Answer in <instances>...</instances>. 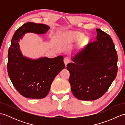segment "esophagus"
Masks as SVG:
<instances>
[{"label": "esophagus", "instance_id": "34e87169", "mask_svg": "<svg viewBox=\"0 0 125 125\" xmlns=\"http://www.w3.org/2000/svg\"><path fill=\"white\" fill-rule=\"evenodd\" d=\"M64 64H65V65H67L68 63H69L70 62V59L68 57H64Z\"/></svg>", "mask_w": 125, "mask_h": 125}]
</instances>
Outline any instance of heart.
Returning a JSON list of instances; mask_svg holds the SVG:
<instances>
[{
    "label": "heart",
    "mask_w": 125,
    "mask_h": 125,
    "mask_svg": "<svg viewBox=\"0 0 125 125\" xmlns=\"http://www.w3.org/2000/svg\"><path fill=\"white\" fill-rule=\"evenodd\" d=\"M68 37L70 40H79L83 37V35L81 33L73 32L68 34ZM88 39L87 38H84L82 39V43L85 44L86 42H88Z\"/></svg>",
    "instance_id": "obj_1"
}]
</instances>
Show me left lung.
Wrapping results in <instances>:
<instances>
[{
  "label": "left lung",
  "instance_id": "8db88e82",
  "mask_svg": "<svg viewBox=\"0 0 125 125\" xmlns=\"http://www.w3.org/2000/svg\"><path fill=\"white\" fill-rule=\"evenodd\" d=\"M96 41L72 58L67 64L69 82L73 94L78 99L94 100L105 94L118 71V55L112 38L96 29Z\"/></svg>",
  "mask_w": 125,
  "mask_h": 125
}]
</instances>
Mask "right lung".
<instances>
[{
  "label": "right lung",
  "mask_w": 125,
  "mask_h": 125,
  "mask_svg": "<svg viewBox=\"0 0 125 125\" xmlns=\"http://www.w3.org/2000/svg\"><path fill=\"white\" fill-rule=\"evenodd\" d=\"M42 23L27 22L15 31L8 52L7 71L13 86L22 96L42 99L48 94L52 82L65 68L62 56L31 60L24 57L18 42L27 33L42 34L49 30Z\"/></svg>",
  "instance_id": "obj_1"
}]
</instances>
